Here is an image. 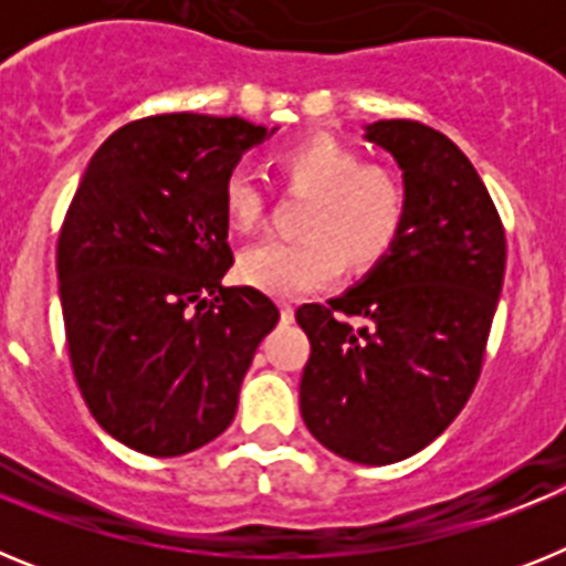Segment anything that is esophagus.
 Instances as JSON below:
<instances>
[{
  "instance_id": "34e87169",
  "label": "esophagus",
  "mask_w": 566,
  "mask_h": 566,
  "mask_svg": "<svg viewBox=\"0 0 566 566\" xmlns=\"http://www.w3.org/2000/svg\"><path fill=\"white\" fill-rule=\"evenodd\" d=\"M280 319H283V323H292L294 319V306L286 303V300H280Z\"/></svg>"
}]
</instances>
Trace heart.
I'll return each instance as SVG.
<instances>
[{
	"label": "heart",
	"mask_w": 566,
	"mask_h": 566,
	"mask_svg": "<svg viewBox=\"0 0 566 566\" xmlns=\"http://www.w3.org/2000/svg\"><path fill=\"white\" fill-rule=\"evenodd\" d=\"M280 178L306 192L300 240H260L238 258V277L274 297H300L328 286L343 269H371L391 252L402 232L408 198L397 175L332 135L283 149ZM229 227L252 232L266 214V192L254 175L234 169L223 181Z\"/></svg>",
	"instance_id": "heart-1"
}]
</instances>
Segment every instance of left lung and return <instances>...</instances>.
<instances>
[{
  "label": "left lung",
  "mask_w": 566,
  "mask_h": 566,
  "mask_svg": "<svg viewBox=\"0 0 566 566\" xmlns=\"http://www.w3.org/2000/svg\"><path fill=\"white\" fill-rule=\"evenodd\" d=\"M365 138L397 158L408 212L357 286L294 314L312 343L300 413L337 457L394 464L431 444L473 394L507 243L482 178L448 135L391 118L368 124ZM348 316L364 326L352 329Z\"/></svg>",
  "instance_id": "1"
}]
</instances>
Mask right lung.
Returning a JSON list of instances; mask_svg holds the SVG:
<instances>
[{
	"mask_svg": "<svg viewBox=\"0 0 566 566\" xmlns=\"http://www.w3.org/2000/svg\"><path fill=\"white\" fill-rule=\"evenodd\" d=\"M266 135L238 115H149L109 135L70 201L56 249L70 365L133 451L181 457L221 437L277 326L266 294L223 286V181Z\"/></svg>",
	"mask_w": 566,
	"mask_h": 566,
	"instance_id": "obj_1",
	"label": "right lung"
}]
</instances>
